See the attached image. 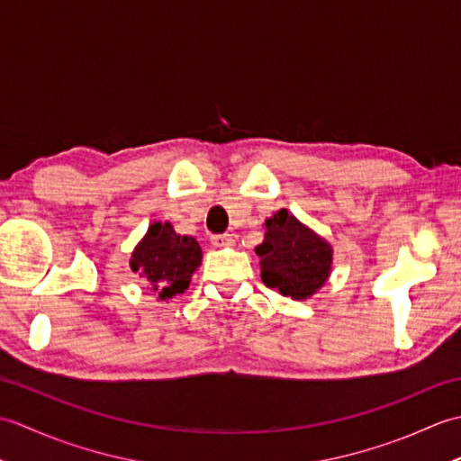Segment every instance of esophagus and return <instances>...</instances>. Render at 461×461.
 I'll return each instance as SVG.
<instances>
[{
    "label": "esophagus",
    "mask_w": 461,
    "mask_h": 461,
    "mask_svg": "<svg viewBox=\"0 0 461 461\" xmlns=\"http://www.w3.org/2000/svg\"><path fill=\"white\" fill-rule=\"evenodd\" d=\"M233 243H236V240H233L231 236H228V233H220V236H212V246H213V248H231Z\"/></svg>",
    "instance_id": "34e87169"
}]
</instances>
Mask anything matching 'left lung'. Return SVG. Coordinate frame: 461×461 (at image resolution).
Instances as JSON below:
<instances>
[{
    "mask_svg": "<svg viewBox=\"0 0 461 461\" xmlns=\"http://www.w3.org/2000/svg\"><path fill=\"white\" fill-rule=\"evenodd\" d=\"M263 225L266 238L256 248L261 281L283 297L311 299L330 277V243L285 208L277 210Z\"/></svg>",
    "mask_w": 461,
    "mask_h": 461,
    "instance_id": "1",
    "label": "left lung"
}]
</instances>
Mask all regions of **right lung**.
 <instances>
[{
    "label": "right lung",
    "instance_id": "right-lung-1",
    "mask_svg": "<svg viewBox=\"0 0 461 461\" xmlns=\"http://www.w3.org/2000/svg\"><path fill=\"white\" fill-rule=\"evenodd\" d=\"M200 266L198 240L176 233L170 221H152L131 256V269L149 281L158 301L182 295Z\"/></svg>",
    "mask_w": 461,
    "mask_h": 461
}]
</instances>
